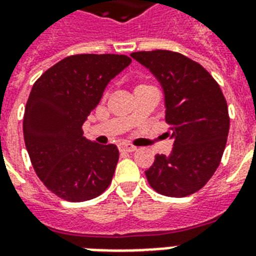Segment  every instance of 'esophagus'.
I'll return each instance as SVG.
<instances>
[{
	"label": "esophagus",
	"mask_w": 256,
	"mask_h": 256,
	"mask_svg": "<svg viewBox=\"0 0 256 256\" xmlns=\"http://www.w3.org/2000/svg\"><path fill=\"white\" fill-rule=\"evenodd\" d=\"M118 148L120 152H132L136 150V146H132V144H120Z\"/></svg>",
	"instance_id": "1"
}]
</instances>
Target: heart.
Listing matches in <instances>:
<instances>
[{"label":"heart","instance_id":"heart-1","mask_svg":"<svg viewBox=\"0 0 256 256\" xmlns=\"http://www.w3.org/2000/svg\"><path fill=\"white\" fill-rule=\"evenodd\" d=\"M140 86H142V85H140Z\"/></svg>","mask_w":256,"mask_h":256}]
</instances>
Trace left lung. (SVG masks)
<instances>
[{
	"label": "left lung",
	"instance_id": "8db88e82",
	"mask_svg": "<svg viewBox=\"0 0 256 256\" xmlns=\"http://www.w3.org/2000/svg\"><path fill=\"white\" fill-rule=\"evenodd\" d=\"M160 80L166 98L168 136L174 138L168 156H156L146 172L162 195L182 198L196 192L218 168L226 148L230 116L226 98L200 64L176 52L132 53Z\"/></svg>",
	"mask_w": 256,
	"mask_h": 256
}]
</instances>
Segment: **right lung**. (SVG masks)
Wrapping results in <instances>:
<instances>
[{
	"label": "right lung",
	"mask_w": 256,
	"mask_h": 256,
	"mask_svg": "<svg viewBox=\"0 0 256 256\" xmlns=\"http://www.w3.org/2000/svg\"><path fill=\"white\" fill-rule=\"evenodd\" d=\"M124 54H74L34 82L24 114V140L42 183L69 202L100 195L112 183L120 152L82 136L108 81L130 65Z\"/></svg>",
	"instance_id": "obj_1"
}]
</instances>
